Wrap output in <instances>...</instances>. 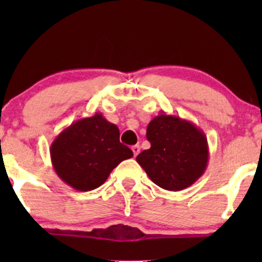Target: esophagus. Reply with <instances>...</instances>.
<instances>
[{
	"instance_id": "1",
	"label": "esophagus",
	"mask_w": 262,
	"mask_h": 262,
	"mask_svg": "<svg viewBox=\"0 0 262 262\" xmlns=\"http://www.w3.org/2000/svg\"><path fill=\"white\" fill-rule=\"evenodd\" d=\"M132 150H133L134 156H137L140 152V146L139 145H133V146H132Z\"/></svg>"
}]
</instances>
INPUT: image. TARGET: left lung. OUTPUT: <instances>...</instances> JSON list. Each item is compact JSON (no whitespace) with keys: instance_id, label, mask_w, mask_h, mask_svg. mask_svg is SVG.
<instances>
[{"instance_id":"obj_1","label":"left lung","mask_w":262,"mask_h":262,"mask_svg":"<svg viewBox=\"0 0 262 262\" xmlns=\"http://www.w3.org/2000/svg\"><path fill=\"white\" fill-rule=\"evenodd\" d=\"M151 144L137 156V162L159 187L181 191L203 175L209 159L207 137L196 124L160 112L148 124Z\"/></svg>"}]
</instances>
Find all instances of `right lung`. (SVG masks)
Returning <instances> with one entry per match:
<instances>
[{"mask_svg":"<svg viewBox=\"0 0 262 262\" xmlns=\"http://www.w3.org/2000/svg\"><path fill=\"white\" fill-rule=\"evenodd\" d=\"M133 156L119 141V129L97 112L71 123L54 139L50 158L56 175L77 191L103 185L114 167Z\"/></svg>","mask_w":262,"mask_h":262,"instance_id":"obj_1","label":"right lung"}]
</instances>
